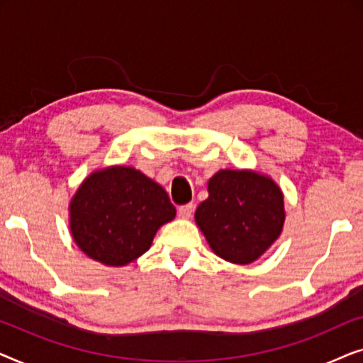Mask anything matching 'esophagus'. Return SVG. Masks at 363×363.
Masks as SVG:
<instances>
[{
	"mask_svg": "<svg viewBox=\"0 0 363 363\" xmlns=\"http://www.w3.org/2000/svg\"><path fill=\"white\" fill-rule=\"evenodd\" d=\"M193 211H195V205L193 203H186V205H182L178 208V216L183 218V220H188V218H191Z\"/></svg>",
	"mask_w": 363,
	"mask_h": 363,
	"instance_id": "esophagus-1",
	"label": "esophagus"
}]
</instances>
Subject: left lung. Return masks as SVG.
I'll list each match as a JSON object with an SVG mask.
<instances>
[{
	"instance_id": "1",
	"label": "left lung",
	"mask_w": 363,
	"mask_h": 363,
	"mask_svg": "<svg viewBox=\"0 0 363 363\" xmlns=\"http://www.w3.org/2000/svg\"><path fill=\"white\" fill-rule=\"evenodd\" d=\"M284 195L269 177L251 170H220L195 221L215 255L250 264L269 250L284 226Z\"/></svg>"
}]
</instances>
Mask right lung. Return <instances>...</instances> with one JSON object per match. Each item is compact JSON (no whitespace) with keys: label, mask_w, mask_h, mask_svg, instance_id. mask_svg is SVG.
Masks as SVG:
<instances>
[{"label":"right lung","mask_w":363,"mask_h":363,"mask_svg":"<svg viewBox=\"0 0 363 363\" xmlns=\"http://www.w3.org/2000/svg\"><path fill=\"white\" fill-rule=\"evenodd\" d=\"M177 215L167 191L132 167L89 175L69 205L71 235L106 266H125L150 250L158 228Z\"/></svg>","instance_id":"1"}]
</instances>
